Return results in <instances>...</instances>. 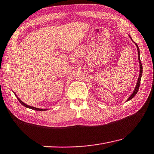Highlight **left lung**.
I'll use <instances>...</instances> for the list:
<instances>
[{"instance_id":"left-lung-1","label":"left lung","mask_w":154,"mask_h":154,"mask_svg":"<svg viewBox=\"0 0 154 154\" xmlns=\"http://www.w3.org/2000/svg\"><path fill=\"white\" fill-rule=\"evenodd\" d=\"M132 39V38H131ZM135 45H137V50H138V62H139V63H140V74H139V77H138V81H137V85H136V87H135V89L134 92H133V94H132L130 97L128 98L127 101L130 100H131L132 98H133L134 96L137 94V92L138 91L139 89V87H140V80H141V77H142V63H141V61H140V51H139V48H138V46L137 45V43H135Z\"/></svg>"}]
</instances>
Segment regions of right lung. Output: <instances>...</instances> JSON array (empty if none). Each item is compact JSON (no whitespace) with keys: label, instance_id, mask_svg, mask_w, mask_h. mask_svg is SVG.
I'll list each match as a JSON object with an SVG mask.
<instances>
[{"label":"right lung","instance_id":"add662e5","mask_svg":"<svg viewBox=\"0 0 154 154\" xmlns=\"http://www.w3.org/2000/svg\"><path fill=\"white\" fill-rule=\"evenodd\" d=\"M15 95L16 96V94H15ZM17 100H19V102H20L21 103V104H22L23 106L26 107V108H27L32 109H34V110H37V111H46V110H47V109H40V108H35V107H33V106H28V105L26 104V103H23L22 101L21 100H20V98H19L18 97H17Z\"/></svg>","mask_w":154,"mask_h":154}]
</instances>
